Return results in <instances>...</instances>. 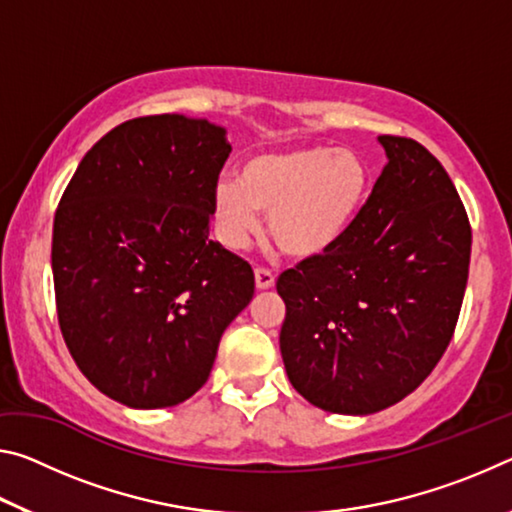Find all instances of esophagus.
<instances>
[{"instance_id":"1","label":"esophagus","mask_w":512,"mask_h":512,"mask_svg":"<svg viewBox=\"0 0 512 512\" xmlns=\"http://www.w3.org/2000/svg\"><path fill=\"white\" fill-rule=\"evenodd\" d=\"M255 284H257L259 291L271 289L273 284H275V275H273L271 271H268V268L259 266V268H255Z\"/></svg>"}]
</instances>
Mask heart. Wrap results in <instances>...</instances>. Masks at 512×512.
I'll return each instance as SVG.
<instances>
[{"label":"heart","instance_id":"heart-1","mask_svg":"<svg viewBox=\"0 0 512 512\" xmlns=\"http://www.w3.org/2000/svg\"><path fill=\"white\" fill-rule=\"evenodd\" d=\"M372 187L375 173L357 151L311 144L255 153L239 167V180L214 187V235L225 248H246L266 214L268 235L284 255L325 257L350 235Z\"/></svg>","mask_w":512,"mask_h":512}]
</instances>
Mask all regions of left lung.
<instances>
[{
  "instance_id": "left-lung-1",
  "label": "left lung",
  "mask_w": 512,
  "mask_h": 512,
  "mask_svg": "<svg viewBox=\"0 0 512 512\" xmlns=\"http://www.w3.org/2000/svg\"><path fill=\"white\" fill-rule=\"evenodd\" d=\"M379 142L388 164L350 235L275 284L289 381L329 413H377L431 375L470 271V219L443 164L411 137Z\"/></svg>"
}]
</instances>
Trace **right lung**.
Listing matches in <instances>:
<instances>
[{
	"mask_svg": "<svg viewBox=\"0 0 512 512\" xmlns=\"http://www.w3.org/2000/svg\"><path fill=\"white\" fill-rule=\"evenodd\" d=\"M230 151L207 119H128L85 153L60 196V332L83 375L133 409L189 400L225 327L253 300V268L210 239Z\"/></svg>",
	"mask_w": 512,
	"mask_h": 512,
	"instance_id": "add662e5",
	"label": "right lung"
}]
</instances>
